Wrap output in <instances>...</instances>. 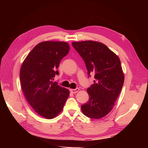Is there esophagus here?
<instances>
[{
  "instance_id": "34e87169",
  "label": "esophagus",
  "mask_w": 148,
  "mask_h": 148,
  "mask_svg": "<svg viewBox=\"0 0 148 148\" xmlns=\"http://www.w3.org/2000/svg\"><path fill=\"white\" fill-rule=\"evenodd\" d=\"M79 88H76V89H70V92H71V93H76V92H77L78 91H79Z\"/></svg>"
}]
</instances>
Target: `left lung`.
Wrapping results in <instances>:
<instances>
[{"mask_svg": "<svg viewBox=\"0 0 148 148\" xmlns=\"http://www.w3.org/2000/svg\"><path fill=\"white\" fill-rule=\"evenodd\" d=\"M72 46L84 60L88 75L93 74L95 79L87 89L89 99L82 106V110L89 118L104 117L112 109L123 84L120 59L99 42H73Z\"/></svg>", "mask_w": 148, "mask_h": 148, "instance_id": "left-lung-1", "label": "left lung"}]
</instances>
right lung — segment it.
I'll return each instance as SVG.
<instances>
[{
	"mask_svg": "<svg viewBox=\"0 0 148 148\" xmlns=\"http://www.w3.org/2000/svg\"><path fill=\"white\" fill-rule=\"evenodd\" d=\"M69 43L44 41L37 44L24 60L20 72L26 99L39 115L55 118L64 109L69 90L52 80L62 58L69 52Z\"/></svg>",
	"mask_w": 148,
	"mask_h": 148,
	"instance_id": "obj_1",
	"label": "right lung"
}]
</instances>
